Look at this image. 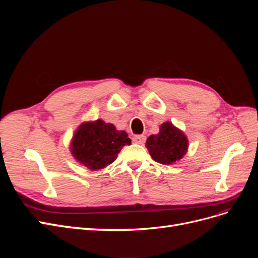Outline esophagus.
Instances as JSON below:
<instances>
[{
  "label": "esophagus",
  "mask_w": 258,
  "mask_h": 258,
  "mask_svg": "<svg viewBox=\"0 0 258 258\" xmlns=\"http://www.w3.org/2000/svg\"><path fill=\"white\" fill-rule=\"evenodd\" d=\"M133 141L136 142V144H139V145H144L146 142V136L145 135H136L133 137Z\"/></svg>",
  "instance_id": "esophagus-1"
}]
</instances>
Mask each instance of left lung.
Returning a JSON list of instances; mask_svg holds the SVG:
<instances>
[{
    "instance_id": "left-lung-1",
    "label": "left lung",
    "mask_w": 258,
    "mask_h": 258,
    "mask_svg": "<svg viewBox=\"0 0 258 258\" xmlns=\"http://www.w3.org/2000/svg\"><path fill=\"white\" fill-rule=\"evenodd\" d=\"M152 158L159 164L170 165L182 158L188 150V140L184 133L172 123L165 122L157 135H151L146 142Z\"/></svg>"
}]
</instances>
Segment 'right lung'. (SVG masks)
I'll return each mask as SVG.
<instances>
[{
    "label": "right lung",
    "instance_id": "add662e5",
    "mask_svg": "<svg viewBox=\"0 0 258 258\" xmlns=\"http://www.w3.org/2000/svg\"><path fill=\"white\" fill-rule=\"evenodd\" d=\"M131 144L126 132L118 131L113 124L99 119L84 122L76 130L71 153L80 164L90 170H99L113 163L121 149Z\"/></svg>",
    "mask_w": 258,
    "mask_h": 258
}]
</instances>
